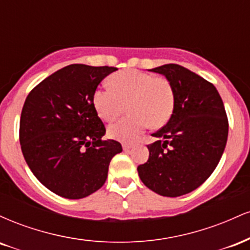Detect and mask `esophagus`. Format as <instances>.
Masks as SVG:
<instances>
[{
	"label": "esophagus",
	"mask_w": 250,
	"mask_h": 250,
	"mask_svg": "<svg viewBox=\"0 0 250 250\" xmlns=\"http://www.w3.org/2000/svg\"><path fill=\"white\" fill-rule=\"evenodd\" d=\"M122 147H123V150H125V151H127V150H129V149H130L131 147H133V146H131V145H129V143H123V145H122Z\"/></svg>",
	"instance_id": "1"
}]
</instances>
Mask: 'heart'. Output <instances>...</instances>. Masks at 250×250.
<instances>
[{
    "label": "heart",
    "instance_id": "obj_1",
    "mask_svg": "<svg viewBox=\"0 0 250 250\" xmlns=\"http://www.w3.org/2000/svg\"><path fill=\"white\" fill-rule=\"evenodd\" d=\"M111 88H100L93 102L104 121H114L127 109L131 115L111 123V139L133 142L148 127L160 128L169 121L175 108V91L166 77L137 69L119 71L110 77Z\"/></svg>",
    "mask_w": 250,
    "mask_h": 250
}]
</instances>
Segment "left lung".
Here are the masks:
<instances>
[{"label":"left lung","mask_w":250,"mask_h":250,"mask_svg":"<svg viewBox=\"0 0 250 250\" xmlns=\"http://www.w3.org/2000/svg\"><path fill=\"white\" fill-rule=\"evenodd\" d=\"M165 75L175 91V108L167 125L151 134L148 161L137 167L146 187L176 197L199 188L219 165L228 137V117L219 91L182 65L151 69Z\"/></svg>","instance_id":"obj_1"}]
</instances>
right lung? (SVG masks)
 Segmentation results:
<instances>
[{"label":"right lung","mask_w":250,"mask_h":250,"mask_svg":"<svg viewBox=\"0 0 250 250\" xmlns=\"http://www.w3.org/2000/svg\"><path fill=\"white\" fill-rule=\"evenodd\" d=\"M115 67L70 64L31 89L20 120L24 160L44 187L77 200L104 185L111 159L121 143L105 133L93 97Z\"/></svg>","instance_id":"add662e5"}]
</instances>
